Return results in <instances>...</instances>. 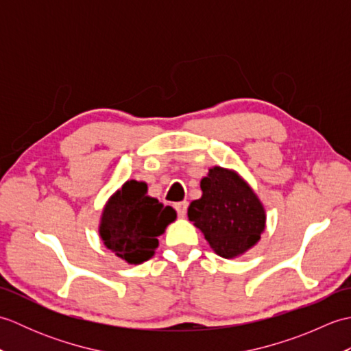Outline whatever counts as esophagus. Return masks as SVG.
<instances>
[{"mask_svg":"<svg viewBox=\"0 0 351 351\" xmlns=\"http://www.w3.org/2000/svg\"><path fill=\"white\" fill-rule=\"evenodd\" d=\"M187 206H189L187 202L175 204V210L178 211V215H180V217H185V214H187Z\"/></svg>","mask_w":351,"mask_h":351,"instance_id":"1","label":"esophagus"}]
</instances>
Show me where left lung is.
Instances as JSON below:
<instances>
[{"mask_svg":"<svg viewBox=\"0 0 351 351\" xmlns=\"http://www.w3.org/2000/svg\"><path fill=\"white\" fill-rule=\"evenodd\" d=\"M202 196L189 206L193 221L219 256L244 255L265 230V208L249 182L232 169L214 166L200 181Z\"/></svg>","mask_w":351,"mask_h":351,"instance_id":"obj_1","label":"left lung"}]
</instances>
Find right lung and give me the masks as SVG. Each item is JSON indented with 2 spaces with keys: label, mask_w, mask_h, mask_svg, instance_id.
<instances>
[{
  "label": "right lung",
  "mask_w": 351,
  "mask_h": 351,
  "mask_svg": "<svg viewBox=\"0 0 351 351\" xmlns=\"http://www.w3.org/2000/svg\"><path fill=\"white\" fill-rule=\"evenodd\" d=\"M175 220L173 208L147 196L146 182L130 180L104 205L98 232L110 252L137 265L155 255L158 237Z\"/></svg>",
  "instance_id": "1"
}]
</instances>
